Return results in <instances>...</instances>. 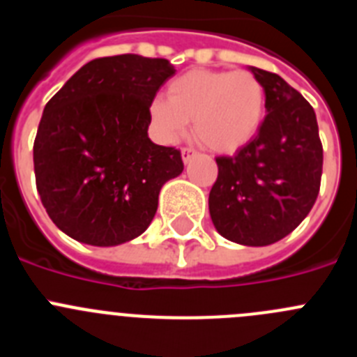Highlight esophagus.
Instances as JSON below:
<instances>
[{
  "label": "esophagus",
  "instance_id": "esophagus-1",
  "mask_svg": "<svg viewBox=\"0 0 357 357\" xmlns=\"http://www.w3.org/2000/svg\"><path fill=\"white\" fill-rule=\"evenodd\" d=\"M195 150L192 149H189V146H184V149H182V161L184 162H189L191 161V157L195 155Z\"/></svg>",
  "mask_w": 357,
  "mask_h": 357
}]
</instances>
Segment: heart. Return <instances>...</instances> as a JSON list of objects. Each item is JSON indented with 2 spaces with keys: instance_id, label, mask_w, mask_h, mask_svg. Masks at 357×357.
I'll list each match as a JSON object with an SVG mask.
<instances>
[{
  "instance_id": "heart-1",
  "label": "heart",
  "mask_w": 357,
  "mask_h": 357,
  "mask_svg": "<svg viewBox=\"0 0 357 357\" xmlns=\"http://www.w3.org/2000/svg\"><path fill=\"white\" fill-rule=\"evenodd\" d=\"M157 138L173 143L192 120L196 139L215 152H235L260 129L266 88L248 70H189L168 84L166 99L149 107Z\"/></svg>"
}]
</instances>
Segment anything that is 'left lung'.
Returning a JSON list of instances; mask_svg holds the SVG:
<instances>
[{
  "label": "left lung",
  "instance_id": "1",
  "mask_svg": "<svg viewBox=\"0 0 357 357\" xmlns=\"http://www.w3.org/2000/svg\"><path fill=\"white\" fill-rule=\"evenodd\" d=\"M266 88V119L235 155L215 157L208 195L215 230L231 243L269 246L296 230L315 204L324 150L308 100L274 72L250 67Z\"/></svg>",
  "mask_w": 357,
  "mask_h": 357
}]
</instances>
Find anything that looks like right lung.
Instances as JSON below:
<instances>
[{
  "mask_svg": "<svg viewBox=\"0 0 357 357\" xmlns=\"http://www.w3.org/2000/svg\"><path fill=\"white\" fill-rule=\"evenodd\" d=\"M175 74L165 58H97L44 107L33 143L37 191L52 223L90 246H116L152 223L181 150L149 138V107Z\"/></svg>",
  "mask_w": 357,
  "mask_h": 357,
  "instance_id": "obj_1",
  "label": "right lung"
}]
</instances>
